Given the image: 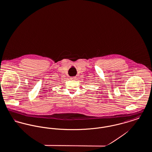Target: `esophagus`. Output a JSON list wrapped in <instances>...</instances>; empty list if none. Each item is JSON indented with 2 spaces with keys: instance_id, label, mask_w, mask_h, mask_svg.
<instances>
[{
  "instance_id": "esophagus-1",
  "label": "esophagus",
  "mask_w": 152,
  "mask_h": 152,
  "mask_svg": "<svg viewBox=\"0 0 152 152\" xmlns=\"http://www.w3.org/2000/svg\"><path fill=\"white\" fill-rule=\"evenodd\" d=\"M70 78H71V80H76V78H75V77H71Z\"/></svg>"
}]
</instances>
